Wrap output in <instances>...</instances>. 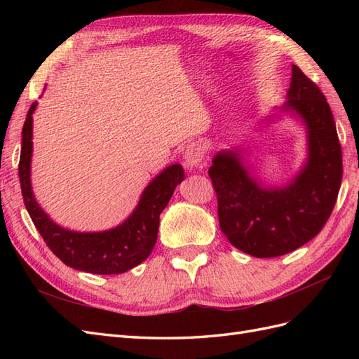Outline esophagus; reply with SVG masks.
I'll use <instances>...</instances> for the list:
<instances>
[{
    "mask_svg": "<svg viewBox=\"0 0 359 359\" xmlns=\"http://www.w3.org/2000/svg\"><path fill=\"white\" fill-rule=\"evenodd\" d=\"M203 147L199 142H193L191 145L187 147L186 153H184V161H186V166L189 169H196L202 165L203 160Z\"/></svg>",
    "mask_w": 359,
    "mask_h": 359,
    "instance_id": "1",
    "label": "esophagus"
}]
</instances>
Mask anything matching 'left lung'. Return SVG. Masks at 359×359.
<instances>
[{"label":"left lung","mask_w":359,"mask_h":359,"mask_svg":"<svg viewBox=\"0 0 359 359\" xmlns=\"http://www.w3.org/2000/svg\"><path fill=\"white\" fill-rule=\"evenodd\" d=\"M281 114L299 118L307 135V158L287 184L266 186L252 177L241 147L219 151L208 170L222 232L255 257L283 256L313 240L330 219L341 186V147L331 107L295 64L286 103L266 121Z\"/></svg>","instance_id":"1"}]
</instances>
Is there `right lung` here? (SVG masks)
Returning a JSON list of instances; mask_svg holds the SVG:
<instances>
[{"mask_svg":"<svg viewBox=\"0 0 359 359\" xmlns=\"http://www.w3.org/2000/svg\"><path fill=\"white\" fill-rule=\"evenodd\" d=\"M31 104L22 128V151L19 160V181L27 211L36 229L64 264L91 274H123L142 264L157 241L160 214L166 208L173 190L184 180L178 163L163 169L142 191L135 211L112 229L102 232H76L61 227L41 210L31 186L32 114Z\"/></svg>","mask_w":359,"mask_h":359,"instance_id":"1","label":"right lung"}]
</instances>
